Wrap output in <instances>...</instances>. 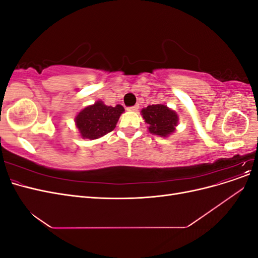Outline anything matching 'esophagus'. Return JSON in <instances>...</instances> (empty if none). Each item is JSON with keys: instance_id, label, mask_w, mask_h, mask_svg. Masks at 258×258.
<instances>
[{"instance_id": "esophagus-1", "label": "esophagus", "mask_w": 258, "mask_h": 258, "mask_svg": "<svg viewBox=\"0 0 258 258\" xmlns=\"http://www.w3.org/2000/svg\"><path fill=\"white\" fill-rule=\"evenodd\" d=\"M138 108H139V105L137 104V105H134V106H130V107H128V111L135 112V111H138Z\"/></svg>"}]
</instances>
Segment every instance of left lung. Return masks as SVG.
I'll use <instances>...</instances> for the list:
<instances>
[{
	"label": "left lung",
	"mask_w": 258,
	"mask_h": 258,
	"mask_svg": "<svg viewBox=\"0 0 258 258\" xmlns=\"http://www.w3.org/2000/svg\"><path fill=\"white\" fill-rule=\"evenodd\" d=\"M143 119L153 135L166 138L173 134L178 122L177 114L163 104L148 105L141 111Z\"/></svg>",
	"instance_id": "obj_1"
}]
</instances>
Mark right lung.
<instances>
[{"label":"right lung","instance_id":"right-lung-1","mask_svg":"<svg viewBox=\"0 0 258 258\" xmlns=\"http://www.w3.org/2000/svg\"><path fill=\"white\" fill-rule=\"evenodd\" d=\"M123 111L124 108L119 104L108 106L102 101H97L95 104L85 107L77 114L75 117L76 127L83 139H99L115 129Z\"/></svg>","mask_w":258,"mask_h":258}]
</instances>
